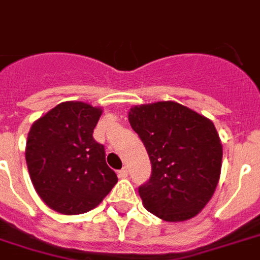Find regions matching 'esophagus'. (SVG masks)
I'll return each instance as SVG.
<instances>
[{"instance_id":"esophagus-1","label":"esophagus","mask_w":260,"mask_h":260,"mask_svg":"<svg viewBox=\"0 0 260 260\" xmlns=\"http://www.w3.org/2000/svg\"><path fill=\"white\" fill-rule=\"evenodd\" d=\"M126 175H128V169H126V167H122V169L118 171V177L119 178H125Z\"/></svg>"}]
</instances>
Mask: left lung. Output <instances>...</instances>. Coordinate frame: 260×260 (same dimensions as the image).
I'll use <instances>...</instances> for the list:
<instances>
[{
    "instance_id": "8db88e82",
    "label": "left lung",
    "mask_w": 260,
    "mask_h": 260,
    "mask_svg": "<svg viewBox=\"0 0 260 260\" xmlns=\"http://www.w3.org/2000/svg\"><path fill=\"white\" fill-rule=\"evenodd\" d=\"M129 124L152 163L139 186L147 210L166 221H184L201 212L220 178L223 147L210 119L175 102L132 107Z\"/></svg>"
}]
</instances>
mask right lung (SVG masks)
Segmentation results:
<instances>
[{
  "instance_id": "obj_1",
  "label": "right lung",
  "mask_w": 260,
  "mask_h": 260,
  "mask_svg": "<svg viewBox=\"0 0 260 260\" xmlns=\"http://www.w3.org/2000/svg\"><path fill=\"white\" fill-rule=\"evenodd\" d=\"M102 108L65 102L31 125L26 142V163L43 202L62 214L91 210L117 184L106 163V150L93 129Z\"/></svg>"
}]
</instances>
